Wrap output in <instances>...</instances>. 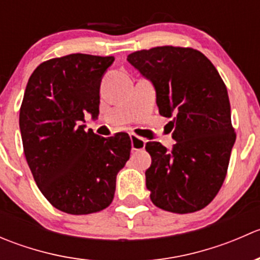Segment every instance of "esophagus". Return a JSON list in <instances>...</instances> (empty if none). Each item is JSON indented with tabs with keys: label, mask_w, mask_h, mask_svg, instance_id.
I'll return each mask as SVG.
<instances>
[{
	"label": "esophagus",
	"mask_w": 260,
	"mask_h": 260,
	"mask_svg": "<svg viewBox=\"0 0 260 260\" xmlns=\"http://www.w3.org/2000/svg\"><path fill=\"white\" fill-rule=\"evenodd\" d=\"M131 142H132V149L133 151H140V149H143L146 147V140L138 137L136 135H131Z\"/></svg>",
	"instance_id": "obj_1"
}]
</instances>
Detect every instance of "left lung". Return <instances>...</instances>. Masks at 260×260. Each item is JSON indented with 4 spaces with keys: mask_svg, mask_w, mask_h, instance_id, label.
Masks as SVG:
<instances>
[{
    "mask_svg": "<svg viewBox=\"0 0 260 260\" xmlns=\"http://www.w3.org/2000/svg\"><path fill=\"white\" fill-rule=\"evenodd\" d=\"M127 60L153 84L159 114L172 118L176 141L171 151L147 142L149 198L157 208L176 214L201 210L219 192L235 142L226 86L195 49L157 46L132 52Z\"/></svg>",
    "mask_w": 260,
    "mask_h": 260,
    "instance_id": "1",
    "label": "left lung"
}]
</instances>
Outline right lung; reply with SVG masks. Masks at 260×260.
I'll list each match as a JSON object with an SVG mask.
<instances>
[{
	"mask_svg": "<svg viewBox=\"0 0 260 260\" xmlns=\"http://www.w3.org/2000/svg\"><path fill=\"white\" fill-rule=\"evenodd\" d=\"M113 56L70 54L34 70L20 108L23 152L34 180L57 210L86 215L113 201L117 174L131 154L127 133L85 131L99 114V88Z\"/></svg>",
	"mask_w": 260,
	"mask_h": 260,
	"instance_id": "right-lung-1",
	"label": "right lung"
}]
</instances>
